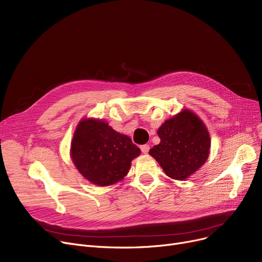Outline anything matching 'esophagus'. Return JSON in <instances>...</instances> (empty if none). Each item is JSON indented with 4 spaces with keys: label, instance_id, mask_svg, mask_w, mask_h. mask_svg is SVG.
<instances>
[{
    "label": "esophagus",
    "instance_id": "34e87169",
    "mask_svg": "<svg viewBox=\"0 0 262 262\" xmlns=\"http://www.w3.org/2000/svg\"><path fill=\"white\" fill-rule=\"evenodd\" d=\"M140 148H141L143 154H147L148 150H149V145L148 144H143V145H141Z\"/></svg>",
    "mask_w": 262,
    "mask_h": 262
}]
</instances>
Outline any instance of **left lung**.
<instances>
[{
  "instance_id": "8db88e82",
  "label": "left lung",
  "mask_w": 262,
  "mask_h": 262,
  "mask_svg": "<svg viewBox=\"0 0 262 262\" xmlns=\"http://www.w3.org/2000/svg\"><path fill=\"white\" fill-rule=\"evenodd\" d=\"M157 134L160 143L149 149V155L173 180H186L207 160L210 149L208 130L190 110L164 122Z\"/></svg>"
}]
</instances>
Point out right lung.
<instances>
[{"label": "right lung", "mask_w": 262, "mask_h": 262, "mask_svg": "<svg viewBox=\"0 0 262 262\" xmlns=\"http://www.w3.org/2000/svg\"><path fill=\"white\" fill-rule=\"evenodd\" d=\"M140 148L101 120H82L74 133L71 156L77 170L92 184L109 186L128 173Z\"/></svg>", "instance_id": "obj_1"}]
</instances>
